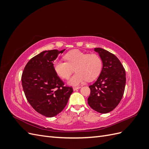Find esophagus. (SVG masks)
Listing matches in <instances>:
<instances>
[{
	"label": "esophagus",
	"instance_id": "obj_1",
	"mask_svg": "<svg viewBox=\"0 0 149 149\" xmlns=\"http://www.w3.org/2000/svg\"><path fill=\"white\" fill-rule=\"evenodd\" d=\"M80 88H81V87H79V86H78V87H73V89L74 90V91H76V90H77V89H80Z\"/></svg>",
	"mask_w": 149,
	"mask_h": 149
}]
</instances>
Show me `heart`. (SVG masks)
Masks as SVG:
<instances>
[{
  "instance_id": "1",
  "label": "heart",
  "mask_w": 149,
  "mask_h": 149,
  "mask_svg": "<svg viewBox=\"0 0 149 149\" xmlns=\"http://www.w3.org/2000/svg\"><path fill=\"white\" fill-rule=\"evenodd\" d=\"M67 62L56 60L53 62V69L62 79H68L73 70L76 73L68 81L70 85L78 86L85 81H91L100 75L102 62L96 53L87 54L79 49H73L65 55Z\"/></svg>"
}]
</instances>
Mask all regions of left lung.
Here are the masks:
<instances>
[{"label": "left lung", "mask_w": 149, "mask_h": 149, "mask_svg": "<svg viewBox=\"0 0 149 149\" xmlns=\"http://www.w3.org/2000/svg\"><path fill=\"white\" fill-rule=\"evenodd\" d=\"M94 50L101 58L102 68L96 82L89 86L91 93L88 103L94 111L106 114L113 110L123 96L125 71L114 54L101 48H95Z\"/></svg>", "instance_id": "left-lung-1"}]
</instances>
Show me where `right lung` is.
Returning <instances> with one entry per match:
<instances>
[{
	"mask_svg": "<svg viewBox=\"0 0 149 149\" xmlns=\"http://www.w3.org/2000/svg\"><path fill=\"white\" fill-rule=\"evenodd\" d=\"M65 49L45 50L33 57L26 65L22 83L26 100L33 109L48 118L61 112L73 90L64 83L53 69V61Z\"/></svg>",
	"mask_w": 149,
	"mask_h": 149,
	"instance_id": "1",
	"label": "right lung"
}]
</instances>
